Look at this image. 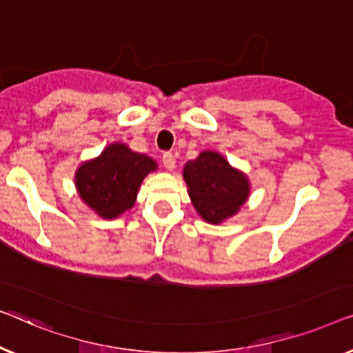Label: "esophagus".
<instances>
[{"instance_id":"1","label":"esophagus","mask_w":353,"mask_h":353,"mask_svg":"<svg viewBox=\"0 0 353 353\" xmlns=\"http://www.w3.org/2000/svg\"><path fill=\"white\" fill-rule=\"evenodd\" d=\"M163 165H165L168 171L174 170V166H176L174 155H172V153H165V155H163Z\"/></svg>"}]
</instances>
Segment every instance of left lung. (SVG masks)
<instances>
[{"instance_id": "8db88e82", "label": "left lung", "mask_w": 353, "mask_h": 353, "mask_svg": "<svg viewBox=\"0 0 353 353\" xmlns=\"http://www.w3.org/2000/svg\"><path fill=\"white\" fill-rule=\"evenodd\" d=\"M183 181L196 212L210 224H221L236 214L250 196L248 177L212 150L201 152L187 163Z\"/></svg>"}]
</instances>
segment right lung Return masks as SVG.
I'll list each match as a JSON object with an SVG mask.
<instances>
[{"label":"right lung","mask_w":353,"mask_h":353,"mask_svg":"<svg viewBox=\"0 0 353 353\" xmlns=\"http://www.w3.org/2000/svg\"><path fill=\"white\" fill-rule=\"evenodd\" d=\"M155 160L132 152L126 143H110L94 160L79 165L75 185L81 200L103 219H115L136 201L139 187Z\"/></svg>","instance_id":"add662e5"}]
</instances>
